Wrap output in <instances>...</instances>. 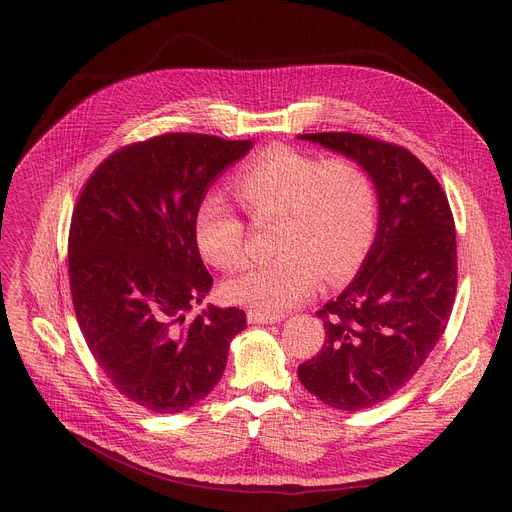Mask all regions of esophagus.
<instances>
[{
  "label": "esophagus",
  "instance_id": "obj_1",
  "mask_svg": "<svg viewBox=\"0 0 512 512\" xmlns=\"http://www.w3.org/2000/svg\"><path fill=\"white\" fill-rule=\"evenodd\" d=\"M247 319L249 324H280V321L284 319L282 315H265V313H259V311H249L247 313Z\"/></svg>",
  "mask_w": 512,
  "mask_h": 512
}]
</instances>
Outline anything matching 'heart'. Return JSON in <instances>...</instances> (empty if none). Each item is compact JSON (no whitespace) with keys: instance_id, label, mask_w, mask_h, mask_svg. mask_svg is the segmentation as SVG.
<instances>
[{"instance_id":"obj_1","label":"heart","mask_w":512,"mask_h":512,"mask_svg":"<svg viewBox=\"0 0 512 512\" xmlns=\"http://www.w3.org/2000/svg\"><path fill=\"white\" fill-rule=\"evenodd\" d=\"M232 191L251 220L278 218V257L224 284L226 299L265 315L301 305L319 276L336 282L367 257L378 230V188L353 159H324L290 147L263 151L242 168ZM195 240L205 261L230 272L245 261V222L218 195L195 209Z\"/></svg>"}]
</instances>
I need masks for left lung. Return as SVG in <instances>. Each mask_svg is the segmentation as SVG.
Here are the masks:
<instances>
[{
  "mask_svg": "<svg viewBox=\"0 0 512 512\" xmlns=\"http://www.w3.org/2000/svg\"><path fill=\"white\" fill-rule=\"evenodd\" d=\"M361 164L378 188V232L361 270L317 315L321 351L299 365L326 405L361 411L405 386L434 351L456 292V232L440 182L405 147L353 132L299 134Z\"/></svg>",
  "mask_w": 512,
  "mask_h": 512,
  "instance_id": "obj_1",
  "label": "left lung"
}]
</instances>
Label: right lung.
<instances>
[{"label":"right lung","instance_id":"right-lung-1","mask_svg":"<svg viewBox=\"0 0 512 512\" xmlns=\"http://www.w3.org/2000/svg\"><path fill=\"white\" fill-rule=\"evenodd\" d=\"M253 141L170 132L112 153L78 197L68 236L74 313L103 373L151 413L191 409L220 382L236 307L209 305L213 278L195 240V209Z\"/></svg>","mask_w":512,"mask_h":512}]
</instances>
